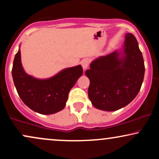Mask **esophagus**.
Here are the masks:
<instances>
[{
  "instance_id": "esophagus-1",
  "label": "esophagus",
  "mask_w": 159,
  "mask_h": 159,
  "mask_svg": "<svg viewBox=\"0 0 159 159\" xmlns=\"http://www.w3.org/2000/svg\"><path fill=\"white\" fill-rule=\"evenodd\" d=\"M89 63H90V61H89V59H87V58H85V59H84L83 61H81V66L82 67H83L84 70H86V69L88 68Z\"/></svg>"
}]
</instances>
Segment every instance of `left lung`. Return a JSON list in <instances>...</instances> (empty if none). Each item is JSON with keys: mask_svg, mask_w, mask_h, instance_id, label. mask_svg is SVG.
Returning <instances> with one entry per match:
<instances>
[{"mask_svg": "<svg viewBox=\"0 0 159 159\" xmlns=\"http://www.w3.org/2000/svg\"><path fill=\"white\" fill-rule=\"evenodd\" d=\"M123 50L96 58L85 72L90 79L88 96L97 109L114 111L136 97L143 81L145 66L138 41L125 36Z\"/></svg>", "mask_w": 159, "mask_h": 159, "instance_id": "left-lung-1", "label": "left lung"}]
</instances>
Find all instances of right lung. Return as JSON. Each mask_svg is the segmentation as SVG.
Masks as SVG:
<instances>
[{"instance_id": "add662e5", "label": "right lung", "mask_w": 159, "mask_h": 159, "mask_svg": "<svg viewBox=\"0 0 159 159\" xmlns=\"http://www.w3.org/2000/svg\"><path fill=\"white\" fill-rule=\"evenodd\" d=\"M83 74L81 65L62 70L47 79H37L24 70L20 49L12 65V75L19 97L31 110L41 114H52L63 110L69 91Z\"/></svg>"}]
</instances>
